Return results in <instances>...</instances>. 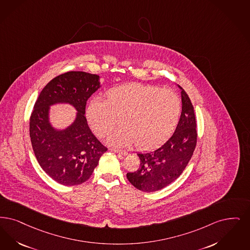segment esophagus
<instances>
[{
  "label": "esophagus",
  "instance_id": "34e87169",
  "mask_svg": "<svg viewBox=\"0 0 250 250\" xmlns=\"http://www.w3.org/2000/svg\"><path fill=\"white\" fill-rule=\"evenodd\" d=\"M110 150L114 151V152H116V153L122 154V155H127L128 154V152L126 150H118V149H110Z\"/></svg>",
  "mask_w": 250,
  "mask_h": 250
}]
</instances>
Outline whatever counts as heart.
I'll return each mask as SVG.
<instances>
[{
	"instance_id": "b5f03b06",
	"label": "heart",
	"mask_w": 250,
	"mask_h": 250,
	"mask_svg": "<svg viewBox=\"0 0 250 250\" xmlns=\"http://www.w3.org/2000/svg\"><path fill=\"white\" fill-rule=\"evenodd\" d=\"M181 113V100L173 89L129 83L112 87L106 100L94 98L86 108V118L93 131L105 137L118 124L123 127L112 132L109 142L126 147L135 143L149 150L164 143L176 128Z\"/></svg>"
}]
</instances>
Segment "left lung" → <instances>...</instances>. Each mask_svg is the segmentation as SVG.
Returning a JSON list of instances; mask_svg holds the SVG:
<instances>
[{
  "label": "left lung",
  "instance_id": "1",
  "mask_svg": "<svg viewBox=\"0 0 250 250\" xmlns=\"http://www.w3.org/2000/svg\"><path fill=\"white\" fill-rule=\"evenodd\" d=\"M182 111L174 134L160 148L138 153L140 166L126 178L138 190L152 192L177 180L186 168L197 143L196 118L187 93L180 87Z\"/></svg>",
  "mask_w": 250,
  "mask_h": 250
}]
</instances>
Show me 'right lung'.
Masks as SVG:
<instances>
[{
	"instance_id": "1",
	"label": "right lung",
	"mask_w": 250,
	"mask_h": 250,
	"mask_svg": "<svg viewBox=\"0 0 250 250\" xmlns=\"http://www.w3.org/2000/svg\"><path fill=\"white\" fill-rule=\"evenodd\" d=\"M100 87L99 75L68 71L55 77L35 101L30 118L32 149L41 167L65 186L79 185L89 179L105 147L91 132L84 116L86 101ZM67 102L79 110L75 123L61 131L48 121L49 106Z\"/></svg>"
}]
</instances>
